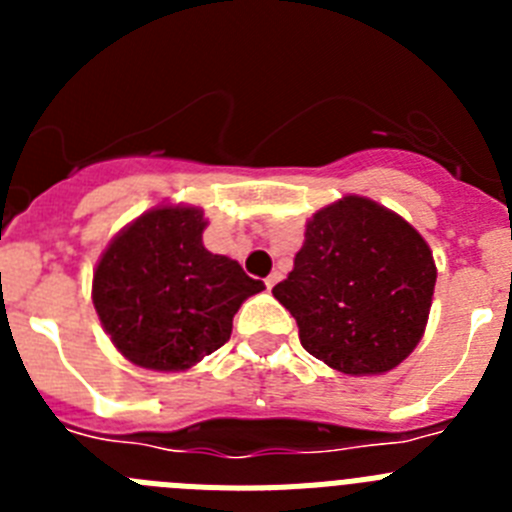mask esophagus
<instances>
[{
	"label": "esophagus",
	"instance_id": "obj_1",
	"mask_svg": "<svg viewBox=\"0 0 512 512\" xmlns=\"http://www.w3.org/2000/svg\"><path fill=\"white\" fill-rule=\"evenodd\" d=\"M279 279H282V274H279V271H271V274H269V277H266V287H274V284H277L279 282Z\"/></svg>",
	"mask_w": 512,
	"mask_h": 512
}]
</instances>
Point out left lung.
<instances>
[{"mask_svg": "<svg viewBox=\"0 0 512 512\" xmlns=\"http://www.w3.org/2000/svg\"><path fill=\"white\" fill-rule=\"evenodd\" d=\"M436 264L423 235L366 197L312 215L295 269L271 289L307 354L343 374H382L408 359L431 312Z\"/></svg>", "mask_w": 512, "mask_h": 512, "instance_id": "8db88e82", "label": "left lung"}]
</instances>
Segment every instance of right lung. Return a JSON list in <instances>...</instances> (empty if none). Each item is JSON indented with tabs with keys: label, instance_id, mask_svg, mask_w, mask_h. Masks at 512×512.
<instances>
[{
	"label": "right lung",
	"instance_id": "add662e5",
	"mask_svg": "<svg viewBox=\"0 0 512 512\" xmlns=\"http://www.w3.org/2000/svg\"><path fill=\"white\" fill-rule=\"evenodd\" d=\"M200 207H153L99 259L92 300L122 356L184 372L225 346L243 300L264 289L241 264L202 246Z\"/></svg>",
	"mask_w": 512,
	"mask_h": 512
}]
</instances>
